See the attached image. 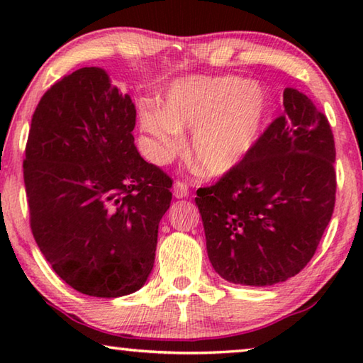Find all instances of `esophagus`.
<instances>
[{
    "label": "esophagus",
    "mask_w": 363,
    "mask_h": 363,
    "mask_svg": "<svg viewBox=\"0 0 363 363\" xmlns=\"http://www.w3.org/2000/svg\"><path fill=\"white\" fill-rule=\"evenodd\" d=\"M173 192H174L176 199H184V196H187V195H189V186H187V182L176 181V182H174Z\"/></svg>",
    "instance_id": "34e87169"
}]
</instances>
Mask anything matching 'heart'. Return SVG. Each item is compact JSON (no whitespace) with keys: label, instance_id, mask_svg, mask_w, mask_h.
<instances>
[{"label":"heart","instance_id":"heart-1","mask_svg":"<svg viewBox=\"0 0 363 363\" xmlns=\"http://www.w3.org/2000/svg\"><path fill=\"white\" fill-rule=\"evenodd\" d=\"M267 110L266 89L242 77L186 78L168 89L163 110L140 108V125L160 155L179 149L181 130H194L189 150L195 167L206 174H223L255 145Z\"/></svg>","mask_w":363,"mask_h":363}]
</instances>
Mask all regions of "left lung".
Instances as JSON below:
<instances>
[{"label": "left lung", "instance_id": "1", "mask_svg": "<svg viewBox=\"0 0 363 363\" xmlns=\"http://www.w3.org/2000/svg\"><path fill=\"white\" fill-rule=\"evenodd\" d=\"M240 163L196 190L213 267L232 284L267 286L314 257L336 201L330 123L298 89Z\"/></svg>", "mask_w": 363, "mask_h": 363}]
</instances>
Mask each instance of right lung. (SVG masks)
<instances>
[{"instance_id": "right-lung-1", "label": "right lung", "mask_w": 363, "mask_h": 363, "mask_svg": "<svg viewBox=\"0 0 363 363\" xmlns=\"http://www.w3.org/2000/svg\"><path fill=\"white\" fill-rule=\"evenodd\" d=\"M134 126L131 97L97 67L54 83L32 116L30 227L54 272L89 296H125L145 284L173 196V179L139 155Z\"/></svg>"}]
</instances>
